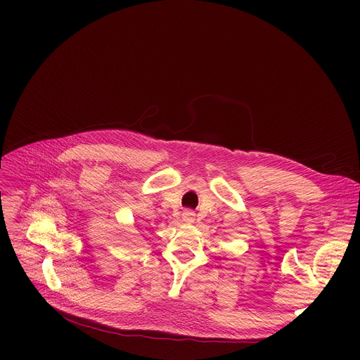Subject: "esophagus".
Masks as SVG:
<instances>
[{
  "label": "esophagus",
  "mask_w": 360,
  "mask_h": 360,
  "mask_svg": "<svg viewBox=\"0 0 360 360\" xmlns=\"http://www.w3.org/2000/svg\"><path fill=\"white\" fill-rule=\"evenodd\" d=\"M194 216H195V214H194L191 210H185V212L182 213V219H184V221H188V223L194 220Z\"/></svg>",
  "instance_id": "esophagus-1"
}]
</instances>
